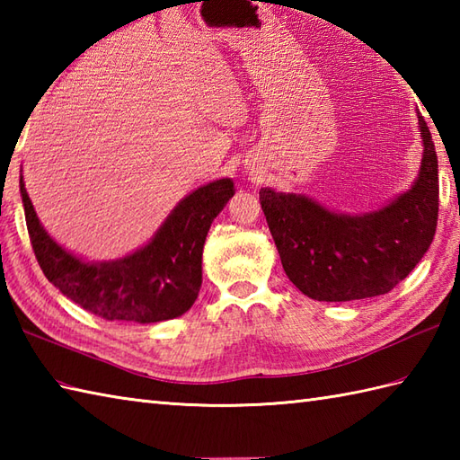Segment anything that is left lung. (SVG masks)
<instances>
[{"label":"left lung","instance_id":"left-lung-1","mask_svg":"<svg viewBox=\"0 0 460 460\" xmlns=\"http://www.w3.org/2000/svg\"><path fill=\"white\" fill-rule=\"evenodd\" d=\"M417 119L421 168L411 188L384 208L341 213L305 193L261 188V208L282 269L302 295L322 302L385 295L431 247L438 213V164L421 112Z\"/></svg>","mask_w":460,"mask_h":460}]
</instances>
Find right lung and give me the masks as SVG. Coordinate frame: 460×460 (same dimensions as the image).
<instances>
[{
    "mask_svg": "<svg viewBox=\"0 0 460 460\" xmlns=\"http://www.w3.org/2000/svg\"><path fill=\"white\" fill-rule=\"evenodd\" d=\"M19 191L29 239L49 282L104 320L152 324L178 318L193 306L201 288L205 237L235 195V185L231 178H221L193 190L144 247L112 261H86L58 245L39 221L23 175Z\"/></svg>",
    "mask_w": 460,
    "mask_h": 460,
    "instance_id": "add662e5",
    "label": "right lung"
}]
</instances>
